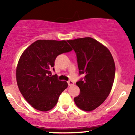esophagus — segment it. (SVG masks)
I'll list each match as a JSON object with an SVG mask.
<instances>
[{
	"instance_id": "obj_1",
	"label": "esophagus",
	"mask_w": 135,
	"mask_h": 135,
	"mask_svg": "<svg viewBox=\"0 0 135 135\" xmlns=\"http://www.w3.org/2000/svg\"><path fill=\"white\" fill-rule=\"evenodd\" d=\"M67 82H68V84H69V86H72V85H73L74 84V81H72V80H69V81H68Z\"/></svg>"
}]
</instances>
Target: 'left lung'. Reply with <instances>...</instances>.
Returning <instances> with one entry per match:
<instances>
[{"label": "left lung", "mask_w": 135, "mask_h": 135, "mask_svg": "<svg viewBox=\"0 0 135 135\" xmlns=\"http://www.w3.org/2000/svg\"><path fill=\"white\" fill-rule=\"evenodd\" d=\"M75 51L79 74L84 77L76 82L80 93L74 97L76 106L92 111L106 100L111 91L115 66L107 47L90 37L67 41Z\"/></svg>", "instance_id": "8db88e82"}]
</instances>
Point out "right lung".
<instances>
[{
	"mask_svg": "<svg viewBox=\"0 0 135 135\" xmlns=\"http://www.w3.org/2000/svg\"><path fill=\"white\" fill-rule=\"evenodd\" d=\"M73 49L65 40H39L23 51L16 69V80L20 92L35 109L48 111L57 103L68 84L51 76L57 57Z\"/></svg>",
	"mask_w": 135,
	"mask_h": 135,
	"instance_id": "right-lung-1",
	"label": "right lung"
}]
</instances>
